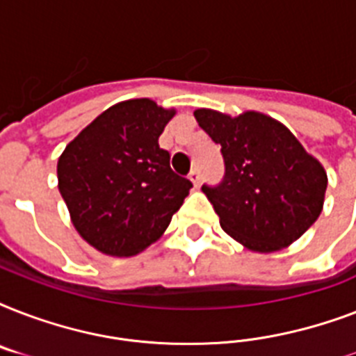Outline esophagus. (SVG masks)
I'll return each instance as SVG.
<instances>
[{"label": "esophagus", "instance_id": "34e87169", "mask_svg": "<svg viewBox=\"0 0 356 356\" xmlns=\"http://www.w3.org/2000/svg\"><path fill=\"white\" fill-rule=\"evenodd\" d=\"M190 181L194 183L195 188H200V184H201V173H200V170H197V168H194V170L190 172Z\"/></svg>", "mask_w": 356, "mask_h": 356}]
</instances>
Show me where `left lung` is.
I'll use <instances>...</instances> for the list:
<instances>
[{
	"instance_id": "obj_1",
	"label": "left lung",
	"mask_w": 356,
	"mask_h": 356,
	"mask_svg": "<svg viewBox=\"0 0 356 356\" xmlns=\"http://www.w3.org/2000/svg\"><path fill=\"white\" fill-rule=\"evenodd\" d=\"M194 116L222 145V183L203 184L201 190L220 216L223 231L260 253L296 242L323 209V166L282 123L266 114L248 111L231 118L197 108Z\"/></svg>"
}]
</instances>
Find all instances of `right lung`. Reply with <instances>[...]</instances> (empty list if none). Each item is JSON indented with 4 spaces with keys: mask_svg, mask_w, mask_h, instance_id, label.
Listing matches in <instances>:
<instances>
[{
    "mask_svg": "<svg viewBox=\"0 0 356 356\" xmlns=\"http://www.w3.org/2000/svg\"><path fill=\"white\" fill-rule=\"evenodd\" d=\"M173 114L145 97L116 103L63 151L58 190L77 233L97 251H144L188 195L192 183L173 172L159 145Z\"/></svg>",
    "mask_w": 356,
    "mask_h": 356,
    "instance_id": "1",
    "label": "right lung"
}]
</instances>
